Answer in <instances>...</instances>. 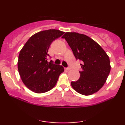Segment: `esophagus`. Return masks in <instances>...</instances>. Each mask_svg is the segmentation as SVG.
I'll list each match as a JSON object with an SVG mask.
<instances>
[{
  "mask_svg": "<svg viewBox=\"0 0 125 125\" xmlns=\"http://www.w3.org/2000/svg\"><path fill=\"white\" fill-rule=\"evenodd\" d=\"M65 69L66 71H69V70H71V68H70V67H68V68H65Z\"/></svg>",
  "mask_w": 125,
  "mask_h": 125,
  "instance_id": "esophagus-1",
  "label": "esophagus"
}]
</instances>
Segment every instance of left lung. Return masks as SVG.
Returning a JSON list of instances; mask_svg holds the SVG:
<instances>
[{
    "label": "left lung",
    "mask_w": 125,
    "mask_h": 125,
    "mask_svg": "<svg viewBox=\"0 0 125 125\" xmlns=\"http://www.w3.org/2000/svg\"><path fill=\"white\" fill-rule=\"evenodd\" d=\"M65 39L76 60L81 61L80 78L71 82L72 88L85 95L93 94L103 86L110 71L106 53L93 39L76 32H66Z\"/></svg>",
    "instance_id": "1"
}]
</instances>
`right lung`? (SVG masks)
<instances>
[{
  "label": "right lung",
  "mask_w": 125,
  "mask_h": 125,
  "mask_svg": "<svg viewBox=\"0 0 125 125\" xmlns=\"http://www.w3.org/2000/svg\"><path fill=\"white\" fill-rule=\"evenodd\" d=\"M64 33L57 30L40 31L32 36L20 51L19 73L24 85L32 92L42 93L51 90L64 72L61 65L48 61L51 43Z\"/></svg>",
  "instance_id": "add662e5"
}]
</instances>
